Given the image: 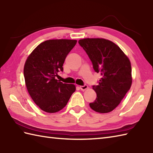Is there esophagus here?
<instances>
[{
  "instance_id": "1",
  "label": "esophagus",
  "mask_w": 153,
  "mask_h": 153,
  "mask_svg": "<svg viewBox=\"0 0 153 153\" xmlns=\"http://www.w3.org/2000/svg\"><path fill=\"white\" fill-rule=\"evenodd\" d=\"M79 88L82 91H85L87 88H88V86L87 85H84L83 86H79Z\"/></svg>"
}]
</instances>
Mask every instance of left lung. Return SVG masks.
Here are the masks:
<instances>
[{
    "mask_svg": "<svg viewBox=\"0 0 153 153\" xmlns=\"http://www.w3.org/2000/svg\"><path fill=\"white\" fill-rule=\"evenodd\" d=\"M79 44L91 60L94 70L101 75L95 101L89 103L94 111L108 113L118 106L132 83L130 60L118 45L102 38H85Z\"/></svg>",
    "mask_w": 153,
    "mask_h": 153,
    "instance_id": "1",
    "label": "left lung"
}]
</instances>
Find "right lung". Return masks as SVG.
I'll return each instance as SVG.
<instances>
[{
	"mask_svg": "<svg viewBox=\"0 0 153 153\" xmlns=\"http://www.w3.org/2000/svg\"><path fill=\"white\" fill-rule=\"evenodd\" d=\"M76 40L51 39L39 44L25 62L24 75L27 91L34 102L48 113L64 108L76 91L74 84L56 79Z\"/></svg>",
	"mask_w": 153,
	"mask_h": 153,
	"instance_id": "add662e5",
	"label": "right lung"
}]
</instances>
